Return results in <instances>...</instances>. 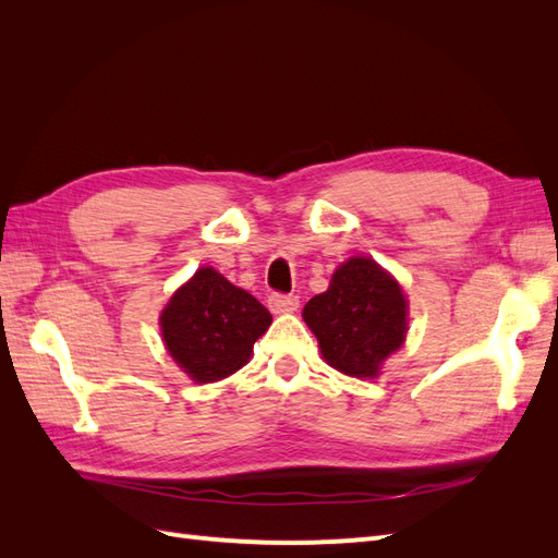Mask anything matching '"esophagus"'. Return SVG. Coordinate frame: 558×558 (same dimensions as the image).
I'll use <instances>...</instances> for the list:
<instances>
[{
  "mask_svg": "<svg viewBox=\"0 0 558 558\" xmlns=\"http://www.w3.org/2000/svg\"><path fill=\"white\" fill-rule=\"evenodd\" d=\"M269 310L277 312V314H286V312H295L300 305V298L298 295H286V293H272L269 295Z\"/></svg>",
  "mask_w": 558,
  "mask_h": 558,
  "instance_id": "1",
  "label": "esophagus"
}]
</instances>
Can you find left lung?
<instances>
[{
    "mask_svg": "<svg viewBox=\"0 0 558 558\" xmlns=\"http://www.w3.org/2000/svg\"><path fill=\"white\" fill-rule=\"evenodd\" d=\"M324 359L349 377H377L381 361L404 342L408 300L373 258H351L305 312Z\"/></svg>",
    "mask_w": 558,
    "mask_h": 558,
    "instance_id": "1",
    "label": "left lung"
}]
</instances>
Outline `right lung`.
<instances>
[{
	"mask_svg": "<svg viewBox=\"0 0 558 558\" xmlns=\"http://www.w3.org/2000/svg\"><path fill=\"white\" fill-rule=\"evenodd\" d=\"M269 324L272 314L214 267L197 269L160 316L167 351L199 384L238 373Z\"/></svg>",
	"mask_w": 558,
	"mask_h": 558,
	"instance_id": "1",
	"label": "right lung"
}]
</instances>
